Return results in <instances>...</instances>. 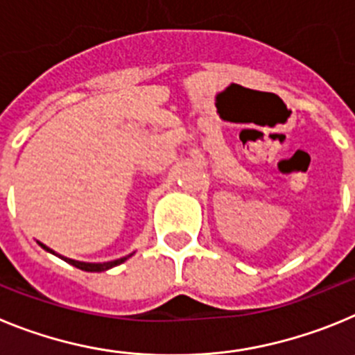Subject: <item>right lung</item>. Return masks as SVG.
<instances>
[{"label":"right lung","mask_w":355,"mask_h":355,"mask_svg":"<svg viewBox=\"0 0 355 355\" xmlns=\"http://www.w3.org/2000/svg\"><path fill=\"white\" fill-rule=\"evenodd\" d=\"M44 249L48 250V252H53L51 249H48V247L44 245ZM131 256V254H130ZM130 256H126V258H121V259H115V261H108V263H83V261H76V259H69V258H64L65 261L69 263V265L76 266V268H80V270H85V272H105V270H110V268H114V266L121 265V263L126 261Z\"/></svg>","instance_id":"add662e5"}]
</instances>
